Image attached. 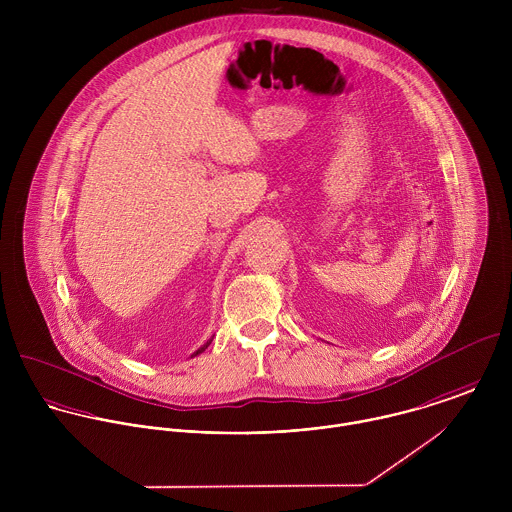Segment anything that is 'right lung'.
Masks as SVG:
<instances>
[{
    "mask_svg": "<svg viewBox=\"0 0 512 512\" xmlns=\"http://www.w3.org/2000/svg\"><path fill=\"white\" fill-rule=\"evenodd\" d=\"M211 341H213V339H209V341H207V343H205V345H203V347H199V349H197V351H195V353H193V355H191V357H197V355H201V353H203V351H205V349H207V347H209V345H211Z\"/></svg>",
    "mask_w": 512,
    "mask_h": 512,
    "instance_id": "1",
    "label": "right lung"
}]
</instances>
